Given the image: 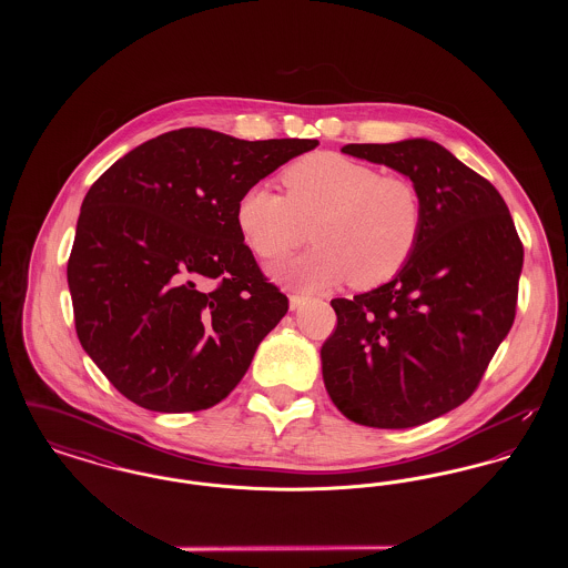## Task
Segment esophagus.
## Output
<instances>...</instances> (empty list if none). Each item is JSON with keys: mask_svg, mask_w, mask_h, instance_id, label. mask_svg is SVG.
<instances>
[{"mask_svg": "<svg viewBox=\"0 0 568 568\" xmlns=\"http://www.w3.org/2000/svg\"><path fill=\"white\" fill-rule=\"evenodd\" d=\"M304 302H306V297L304 296H290V308H292V311H297Z\"/></svg>", "mask_w": 568, "mask_h": 568, "instance_id": "34e87169", "label": "esophagus"}]
</instances>
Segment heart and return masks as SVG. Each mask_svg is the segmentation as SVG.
Segmentation results:
<instances>
[{"label":"heart","instance_id":"1","mask_svg":"<svg viewBox=\"0 0 568 568\" xmlns=\"http://www.w3.org/2000/svg\"><path fill=\"white\" fill-rule=\"evenodd\" d=\"M287 195L266 183L246 187L236 204V227L248 248L281 260L308 239L317 244L272 271L300 292H317L352 278L371 290L403 271L415 253L424 206L405 176H385L371 163L341 153H315L292 163Z\"/></svg>","mask_w":568,"mask_h":568}]
</instances>
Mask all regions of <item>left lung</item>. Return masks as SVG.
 <instances>
[{
    "instance_id": "obj_1",
    "label": "left lung",
    "mask_w": 568,
    "mask_h": 568,
    "mask_svg": "<svg viewBox=\"0 0 568 568\" xmlns=\"http://www.w3.org/2000/svg\"><path fill=\"white\" fill-rule=\"evenodd\" d=\"M417 187L422 239L389 283L332 300L322 347L332 403L355 424L400 430L462 405L515 320L524 246L496 187L438 142L347 144Z\"/></svg>"
}]
</instances>
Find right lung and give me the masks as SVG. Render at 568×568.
Returning a JSON list of instances; mask_svg holds the SVG:
<instances>
[{
  "instance_id": "add662e5",
  "label": "right lung",
  "mask_w": 568,
  "mask_h": 568,
  "mask_svg": "<svg viewBox=\"0 0 568 568\" xmlns=\"http://www.w3.org/2000/svg\"><path fill=\"white\" fill-rule=\"evenodd\" d=\"M320 142L158 135L84 195L68 262L82 349L142 408L191 413L244 377L290 304L236 227L243 191Z\"/></svg>"
}]
</instances>
